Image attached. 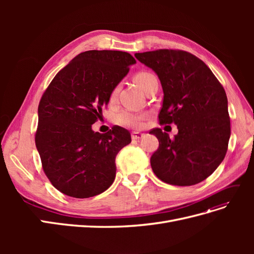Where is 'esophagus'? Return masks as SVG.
Here are the masks:
<instances>
[{"label":"esophagus","instance_id":"34e87169","mask_svg":"<svg viewBox=\"0 0 254 254\" xmlns=\"http://www.w3.org/2000/svg\"><path fill=\"white\" fill-rule=\"evenodd\" d=\"M143 136H144V134L141 133V132H132L131 133L132 140H139V139H141V137H143Z\"/></svg>","mask_w":254,"mask_h":254}]
</instances>
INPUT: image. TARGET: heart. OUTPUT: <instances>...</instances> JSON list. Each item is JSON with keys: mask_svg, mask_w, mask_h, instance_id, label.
Segmentation results:
<instances>
[{"mask_svg": "<svg viewBox=\"0 0 254 254\" xmlns=\"http://www.w3.org/2000/svg\"><path fill=\"white\" fill-rule=\"evenodd\" d=\"M155 77L156 76L149 72H139L134 76V81L142 90H145V88L147 87L149 81ZM117 93H118V87H115L110 94L111 102L114 101L115 97H117ZM143 118H144V115L141 113H135V112H131V111H123L118 115V122L123 126L136 128V127L141 126Z\"/></svg>", "mask_w": 254, "mask_h": 254, "instance_id": "b5f03b06", "label": "heart"}]
</instances>
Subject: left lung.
<instances>
[{
  "label": "left lung",
  "instance_id": "obj_1",
  "mask_svg": "<svg viewBox=\"0 0 254 254\" xmlns=\"http://www.w3.org/2000/svg\"><path fill=\"white\" fill-rule=\"evenodd\" d=\"M152 68L163 89L159 112L162 125L176 124L171 139L160 128L150 165L160 180L178 187L194 186L212 175L224 160L231 134L226 91L202 60L181 50L136 53Z\"/></svg>",
  "mask_w": 254,
  "mask_h": 254
}]
</instances>
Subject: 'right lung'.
I'll return each instance as SVG.
<instances>
[{"mask_svg":"<svg viewBox=\"0 0 254 254\" xmlns=\"http://www.w3.org/2000/svg\"><path fill=\"white\" fill-rule=\"evenodd\" d=\"M129 53L87 51L60 70L40 99L35 142L42 168L58 190L74 198L103 193L114 181L119 151L131 142L128 130L99 133L112 90L135 64Z\"/></svg>","mask_w":254,"mask_h":254,"instance_id":"add662e5","label":"right lung"}]
</instances>
